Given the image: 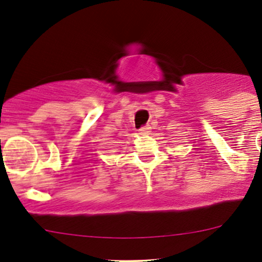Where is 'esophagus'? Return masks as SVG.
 <instances>
[{
  "instance_id": "obj_1",
  "label": "esophagus",
  "mask_w": 262,
  "mask_h": 262,
  "mask_svg": "<svg viewBox=\"0 0 262 262\" xmlns=\"http://www.w3.org/2000/svg\"><path fill=\"white\" fill-rule=\"evenodd\" d=\"M140 135H149V132H151V127H148V126H143V127H141L140 130Z\"/></svg>"
}]
</instances>
